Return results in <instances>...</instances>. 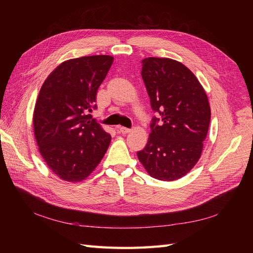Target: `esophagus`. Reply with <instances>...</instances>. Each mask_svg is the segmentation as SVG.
<instances>
[{
  "label": "esophagus",
  "mask_w": 253,
  "mask_h": 253,
  "mask_svg": "<svg viewBox=\"0 0 253 253\" xmlns=\"http://www.w3.org/2000/svg\"><path fill=\"white\" fill-rule=\"evenodd\" d=\"M117 131H118V133L126 134V133H129V132H131V129L127 128V127H125V126H117Z\"/></svg>",
  "instance_id": "obj_1"
}]
</instances>
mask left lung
I'll use <instances>...</instances> for the list:
<instances>
[{
    "label": "left lung",
    "instance_id": "1",
    "mask_svg": "<svg viewBox=\"0 0 253 253\" xmlns=\"http://www.w3.org/2000/svg\"><path fill=\"white\" fill-rule=\"evenodd\" d=\"M142 80L153 117L139 162L156 179L172 181L196 165L208 133L211 111L205 89L187 66L169 58L142 60Z\"/></svg>",
    "mask_w": 253,
    "mask_h": 253
}]
</instances>
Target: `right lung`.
Listing matches in <instances>:
<instances>
[{
  "mask_svg": "<svg viewBox=\"0 0 253 253\" xmlns=\"http://www.w3.org/2000/svg\"><path fill=\"white\" fill-rule=\"evenodd\" d=\"M114 58L99 55L64 61L44 81L34 111V132L49 169L61 179H85L111 142L89 114Z\"/></svg>",
  "mask_w": 253,
  "mask_h": 253,
  "instance_id": "right-lung-1",
  "label": "right lung"
}]
</instances>
